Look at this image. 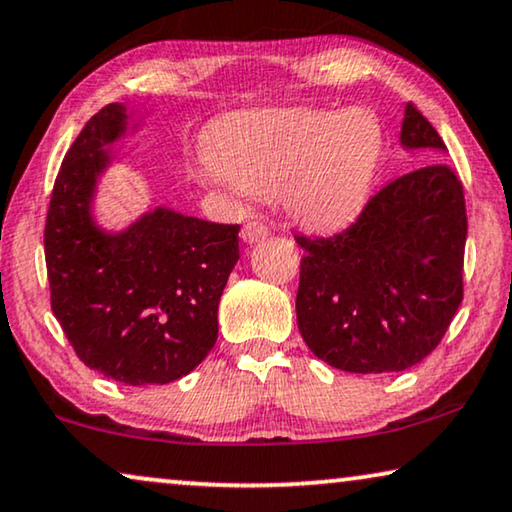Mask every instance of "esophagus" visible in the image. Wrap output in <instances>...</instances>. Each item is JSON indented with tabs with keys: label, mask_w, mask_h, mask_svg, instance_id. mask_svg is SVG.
<instances>
[{
	"label": "esophagus",
	"mask_w": 512,
	"mask_h": 512,
	"mask_svg": "<svg viewBox=\"0 0 512 512\" xmlns=\"http://www.w3.org/2000/svg\"><path fill=\"white\" fill-rule=\"evenodd\" d=\"M270 235V228L263 224V221H247V224L242 226V240L247 244H254V242H261Z\"/></svg>",
	"instance_id": "34e87169"
}]
</instances>
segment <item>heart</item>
<instances>
[{"instance_id": "heart-1", "label": "heart", "mask_w": 512, "mask_h": 512, "mask_svg": "<svg viewBox=\"0 0 512 512\" xmlns=\"http://www.w3.org/2000/svg\"><path fill=\"white\" fill-rule=\"evenodd\" d=\"M381 154L372 110H254L214 127L196 177L233 198L281 194L302 224L330 228L365 203Z\"/></svg>"}]
</instances>
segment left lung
<instances>
[{
    "instance_id": "left-lung-1",
    "label": "left lung",
    "mask_w": 512,
    "mask_h": 512,
    "mask_svg": "<svg viewBox=\"0 0 512 512\" xmlns=\"http://www.w3.org/2000/svg\"><path fill=\"white\" fill-rule=\"evenodd\" d=\"M399 138L409 150H446L413 103ZM295 242L307 251L295 298L300 335L318 360L344 372L418 365L464 298V189L446 164L385 184L344 231Z\"/></svg>"
}]
</instances>
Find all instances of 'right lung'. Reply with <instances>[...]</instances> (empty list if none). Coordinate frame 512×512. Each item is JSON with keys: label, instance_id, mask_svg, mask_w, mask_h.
Wrapping results in <instances>:
<instances>
[{"label": "right lung", "instance_id": "1", "mask_svg": "<svg viewBox=\"0 0 512 512\" xmlns=\"http://www.w3.org/2000/svg\"><path fill=\"white\" fill-rule=\"evenodd\" d=\"M124 127V106L108 103L59 168L43 233L50 307L87 367L127 385H164L201 365L217 342L240 226L157 207L124 233L99 231L96 175Z\"/></svg>", "mask_w": 512, "mask_h": 512}]
</instances>
